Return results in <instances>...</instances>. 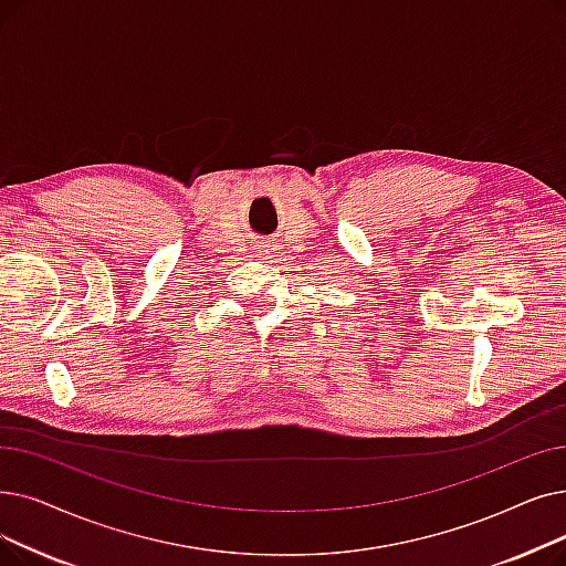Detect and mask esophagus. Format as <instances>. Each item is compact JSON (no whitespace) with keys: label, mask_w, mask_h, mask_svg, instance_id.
<instances>
[{"label":"esophagus","mask_w":566,"mask_h":566,"mask_svg":"<svg viewBox=\"0 0 566 566\" xmlns=\"http://www.w3.org/2000/svg\"><path fill=\"white\" fill-rule=\"evenodd\" d=\"M256 250H259V252H263V256H268V259L277 256V254H275V252H277V244H273V242H270V240H268V242H261Z\"/></svg>","instance_id":"34e87169"}]
</instances>
